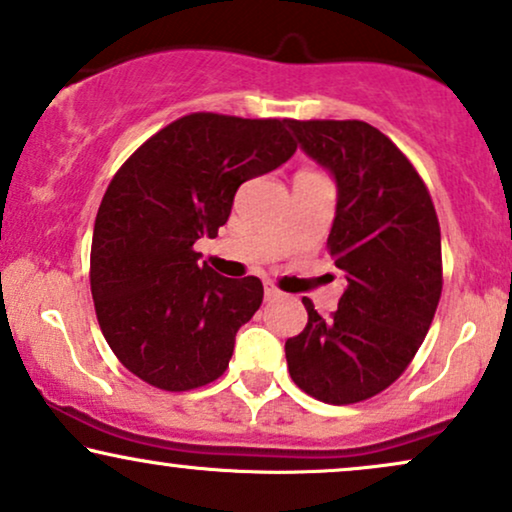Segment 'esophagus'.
Listing matches in <instances>:
<instances>
[{
    "instance_id": "obj_1",
    "label": "esophagus",
    "mask_w": 512,
    "mask_h": 512,
    "mask_svg": "<svg viewBox=\"0 0 512 512\" xmlns=\"http://www.w3.org/2000/svg\"><path fill=\"white\" fill-rule=\"evenodd\" d=\"M279 298H283V293L274 286V283H267V286H264V300H267V303H274V300Z\"/></svg>"
}]
</instances>
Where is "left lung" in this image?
Listing matches in <instances>:
<instances>
[{
	"mask_svg": "<svg viewBox=\"0 0 512 512\" xmlns=\"http://www.w3.org/2000/svg\"><path fill=\"white\" fill-rule=\"evenodd\" d=\"M305 155L334 176L329 245L346 276L338 310L286 341L298 389L331 405L377 396L420 350L441 298V229L410 159L365 121H288Z\"/></svg>",
	"mask_w": 512,
	"mask_h": 512,
	"instance_id": "obj_1",
	"label": "left lung"
}]
</instances>
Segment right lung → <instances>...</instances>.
I'll return each mask as SVG.
<instances>
[{
	"label": "right lung",
	"instance_id": "1",
	"mask_svg": "<svg viewBox=\"0 0 512 512\" xmlns=\"http://www.w3.org/2000/svg\"><path fill=\"white\" fill-rule=\"evenodd\" d=\"M286 123L188 114L109 183L92 233V300L109 348L150 386L190 391L219 379L238 329L260 310L257 276H221L193 245L217 238L240 183L293 157Z\"/></svg>",
	"mask_w": 512,
	"mask_h": 512
}]
</instances>
